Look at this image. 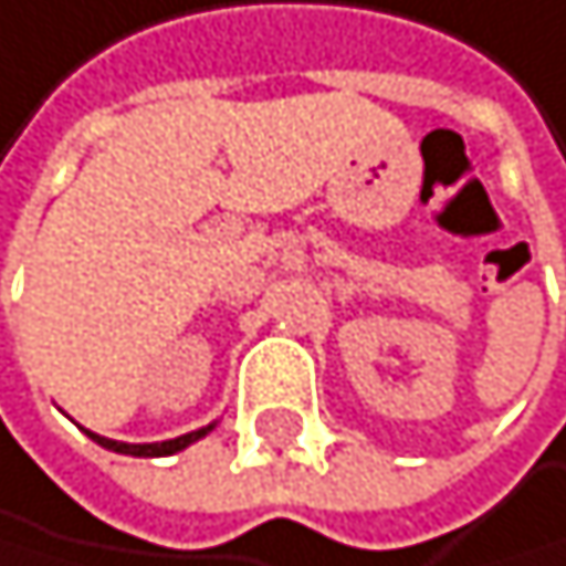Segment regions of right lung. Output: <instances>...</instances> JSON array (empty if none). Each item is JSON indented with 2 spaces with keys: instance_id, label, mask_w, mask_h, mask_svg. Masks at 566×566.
<instances>
[{
  "instance_id": "add662e5",
  "label": "right lung",
  "mask_w": 566,
  "mask_h": 566,
  "mask_svg": "<svg viewBox=\"0 0 566 566\" xmlns=\"http://www.w3.org/2000/svg\"><path fill=\"white\" fill-rule=\"evenodd\" d=\"M213 426H217V421H210V426H203L197 432L165 439V442H117V439L96 436V432H88V429H85V436L93 439V442H99L103 449H113V453H124V457H172V453H179V449H186V446H192L197 439H203L207 432H213Z\"/></svg>"
}]
</instances>
